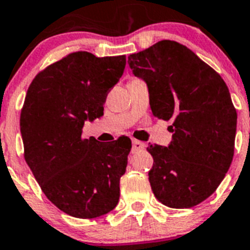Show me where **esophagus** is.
Instances as JSON below:
<instances>
[{
  "mask_svg": "<svg viewBox=\"0 0 250 250\" xmlns=\"http://www.w3.org/2000/svg\"><path fill=\"white\" fill-rule=\"evenodd\" d=\"M145 147H146V145L143 142H141V141H132V152H133V153H136V152L138 151H142V149H145Z\"/></svg>",
  "mask_w": 250,
  "mask_h": 250,
  "instance_id": "1",
  "label": "esophagus"
}]
</instances>
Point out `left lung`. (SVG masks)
<instances>
[{
  "label": "left lung",
  "instance_id": "8db88e82",
  "mask_svg": "<svg viewBox=\"0 0 250 250\" xmlns=\"http://www.w3.org/2000/svg\"><path fill=\"white\" fill-rule=\"evenodd\" d=\"M148 86L152 114L172 121L167 147L149 145L156 199L173 209L200 204L218 188L234 156L236 110L221 77L190 49L162 40L128 56Z\"/></svg>",
  "mask_w": 250,
  "mask_h": 250
}]
</instances>
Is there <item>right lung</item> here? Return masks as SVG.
Instances as JSON below:
<instances>
[{
  "mask_svg": "<svg viewBox=\"0 0 250 250\" xmlns=\"http://www.w3.org/2000/svg\"><path fill=\"white\" fill-rule=\"evenodd\" d=\"M125 66V55L71 53L40 71L27 89L20 117L26 164L47 199L74 218H98L118 204L131 140H88L83 125L103 116Z\"/></svg>",
  "mask_w": 250,
  "mask_h": 250,
  "instance_id": "add662e5",
  "label": "right lung"
}]
</instances>
